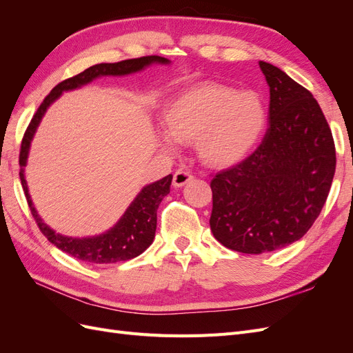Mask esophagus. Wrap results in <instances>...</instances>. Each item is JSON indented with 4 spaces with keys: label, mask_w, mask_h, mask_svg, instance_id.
Listing matches in <instances>:
<instances>
[{
    "label": "esophagus",
    "mask_w": 353,
    "mask_h": 353,
    "mask_svg": "<svg viewBox=\"0 0 353 353\" xmlns=\"http://www.w3.org/2000/svg\"><path fill=\"white\" fill-rule=\"evenodd\" d=\"M193 175H191L190 172H187V170H176V172L174 174V179H172V184H174V187H176V188H181V187H184L185 184H188L190 181H193Z\"/></svg>",
    "instance_id": "34e87169"
}]
</instances>
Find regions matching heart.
Instances as JSON below:
<instances>
[{"label":"heart","instance_id":"obj_1","mask_svg":"<svg viewBox=\"0 0 353 353\" xmlns=\"http://www.w3.org/2000/svg\"><path fill=\"white\" fill-rule=\"evenodd\" d=\"M163 123L170 134L159 137L163 148L175 150V141L197 143L201 162L223 169L240 163L259 143L266 109L253 91L206 82L178 94L166 105Z\"/></svg>","mask_w":353,"mask_h":353}]
</instances>
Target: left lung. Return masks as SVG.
I'll list each match as a JSON object with an SVG mask.
<instances>
[{
	"mask_svg": "<svg viewBox=\"0 0 353 353\" xmlns=\"http://www.w3.org/2000/svg\"><path fill=\"white\" fill-rule=\"evenodd\" d=\"M259 68L270 85V128L243 162L213 176L210 230L250 254L301 240L321 213L336 172V147L314 95L281 69Z\"/></svg>",
	"mask_w": 353,
	"mask_h": 353,
	"instance_id": "left-lung-1",
	"label": "left lung"
}]
</instances>
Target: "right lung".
Segmentation results:
<instances>
[{"label":"right lung","instance_id":"add662e5","mask_svg":"<svg viewBox=\"0 0 353 353\" xmlns=\"http://www.w3.org/2000/svg\"><path fill=\"white\" fill-rule=\"evenodd\" d=\"M153 63L169 65L170 61L165 57L145 56L117 63H100V65H94L88 69H85L83 72L77 74V77H72L66 81L60 82L51 90V92L44 99V101L41 103L23 135L19 156V163L22 169H20L19 175L20 181H22V187L32 216H34L35 222L38 223V228L48 239L50 243L54 244L57 249L70 254L72 258H77L78 261L97 265L116 263L134 259L138 254H141L148 245L153 243L157 223V209L160 201L163 200L166 194H169L172 175H168L150 185H145L134 199L130 208L126 209L123 216L117 221L116 225L109 231L94 237H66L61 236V234H57L56 231H52L47 223H44V221L38 215L37 209L34 208V203H32V199L29 196L23 168L26 166L30 141L35 135V131L42 119V116L46 114L50 104L60 97L63 91L77 90L99 77H123V74L140 72L144 68L153 65Z\"/></svg>","mask_w":353,"mask_h":353}]
</instances>
